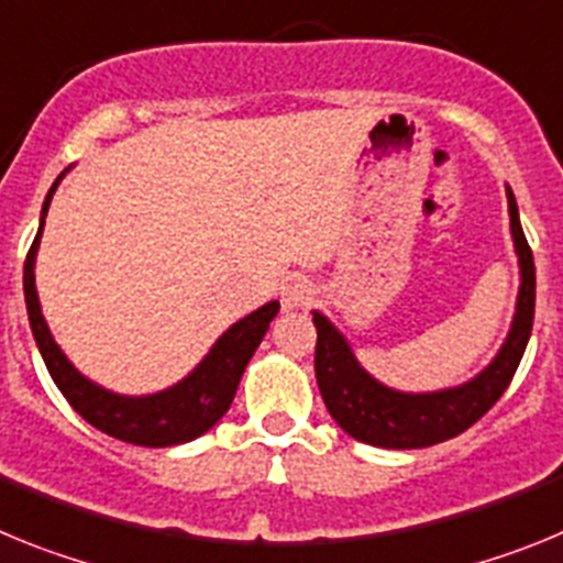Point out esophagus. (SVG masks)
Segmentation results:
<instances>
[{"instance_id": "esophagus-1", "label": "esophagus", "mask_w": 563, "mask_h": 563, "mask_svg": "<svg viewBox=\"0 0 563 563\" xmlns=\"http://www.w3.org/2000/svg\"><path fill=\"white\" fill-rule=\"evenodd\" d=\"M278 298H282L285 310H305V307L312 305V298H316V287H312L310 278L290 276L282 285V290H278Z\"/></svg>"}]
</instances>
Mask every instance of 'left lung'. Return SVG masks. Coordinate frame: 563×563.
I'll use <instances>...</instances> for the list:
<instances>
[{
    "instance_id": "left-lung-1",
    "label": "left lung",
    "mask_w": 563,
    "mask_h": 563,
    "mask_svg": "<svg viewBox=\"0 0 563 563\" xmlns=\"http://www.w3.org/2000/svg\"><path fill=\"white\" fill-rule=\"evenodd\" d=\"M510 236L519 256V296L505 343L479 375L437 391L391 389L357 363L350 341L324 312L312 310L316 324V380L327 411L357 442L375 449H429L471 429L514 380L530 341L536 312V265L519 222V206L507 188Z\"/></svg>"
}]
</instances>
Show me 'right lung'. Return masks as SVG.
Here are the masks:
<instances>
[{"mask_svg":"<svg viewBox=\"0 0 563 563\" xmlns=\"http://www.w3.org/2000/svg\"><path fill=\"white\" fill-rule=\"evenodd\" d=\"M67 172L58 174V180L53 183V188L44 197L38 233L33 239V245H30L27 258H24V305H27L30 330L36 338L44 366H47L49 377L62 389V395L67 397L69 406L89 426H96L98 431L114 437V440L143 445V449H168V445L197 440L206 431H211L222 420V415L231 409L242 372H245L247 361H251L256 346L265 338L271 321L276 318L278 301H267L265 307L253 310L251 316L239 318L236 324L228 327L213 341L208 355L183 380H177L168 389L154 391V395H118V391L98 386L96 380L81 375L73 366V361L62 352V346L49 332L47 321H44L36 292V253L38 242H42L44 217H47L49 200H53V194H56L58 183L64 180Z\"/></svg>","mask_w":563,"mask_h":563,"instance_id":"1","label":"right lung"}]
</instances>
